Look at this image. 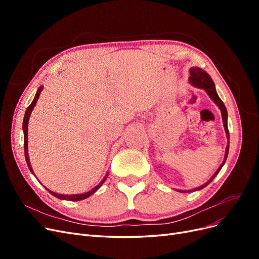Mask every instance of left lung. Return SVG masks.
<instances>
[{
  "instance_id": "1",
  "label": "left lung",
  "mask_w": 259,
  "mask_h": 259,
  "mask_svg": "<svg viewBox=\"0 0 259 259\" xmlns=\"http://www.w3.org/2000/svg\"><path fill=\"white\" fill-rule=\"evenodd\" d=\"M189 82L195 86V88L198 89H202L204 90L207 95L209 96V98L214 101V103L217 105V107L221 109V112H222V117H223V123H224V127H225V132H226V135H227V138H228L229 140V131H228V112H227V109L223 103V100L219 98L218 94L216 92V88H215V83L214 81L211 80V77L209 76V74L204 71V70L199 68V67H191L190 68V76H189ZM228 152H229V143L228 145H227V148H226V153H225V158H224V161L223 163L221 164V166L218 167V169L215 171V174L211 176L207 182L202 185L198 188H194V189L192 190H177L179 192H192V191H198V190H201L203 189V188L206 187L209 183H211V180H213L216 175L219 173V170L222 169V167L224 166V164L227 160V156H228Z\"/></svg>"
}]
</instances>
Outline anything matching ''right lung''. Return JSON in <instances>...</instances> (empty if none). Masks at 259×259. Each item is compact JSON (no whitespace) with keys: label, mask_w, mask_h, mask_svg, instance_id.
I'll return each instance as SVG.
<instances>
[{"label":"right lung","mask_w":259,"mask_h":259,"mask_svg":"<svg viewBox=\"0 0 259 259\" xmlns=\"http://www.w3.org/2000/svg\"><path fill=\"white\" fill-rule=\"evenodd\" d=\"M42 90H43V86H41V88H38V90H37V92H36V94H35V96H34L33 101H32V103H31V105L27 108L26 113H25V117H23V123H22L23 137H25V144H23V146H25V156H26V161H27V164H28V167H29V169L31 170V173H32V174H34V173H33L32 166H31V164H30L29 154H28V123H29L30 114H31V112H32L34 106L36 105V101H37L38 97H40V94H41ZM108 175H109V173L106 174V176L104 177V179L101 180V182H100L95 188H93L92 190H90V191H88V192L81 193V194H70V195H69V194H60V193H56V192H54V191H51L50 189H48V188H46V190H48L52 195H54V197H56V198H58V199H60V200L81 201V200H84V199H86V198L91 197V195H92L94 192H96V191L99 189V188H100L101 186H103V184L106 182V179H107Z\"/></svg>","instance_id":"right-lung-1"}]
</instances>
